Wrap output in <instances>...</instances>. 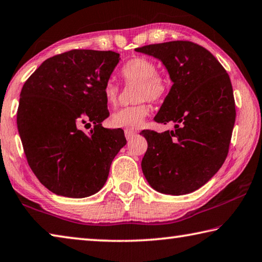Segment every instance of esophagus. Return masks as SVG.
Wrapping results in <instances>:
<instances>
[{
    "instance_id": "obj_1",
    "label": "esophagus",
    "mask_w": 262,
    "mask_h": 262,
    "mask_svg": "<svg viewBox=\"0 0 262 262\" xmlns=\"http://www.w3.org/2000/svg\"><path fill=\"white\" fill-rule=\"evenodd\" d=\"M124 135H125V138L127 140H131L136 136V132L135 131H130V130H125V131H124Z\"/></svg>"
}]
</instances>
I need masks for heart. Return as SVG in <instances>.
I'll return each mask as SVG.
<instances>
[{
	"mask_svg": "<svg viewBox=\"0 0 262 262\" xmlns=\"http://www.w3.org/2000/svg\"><path fill=\"white\" fill-rule=\"evenodd\" d=\"M122 77L127 84H138L136 91V100L155 101L162 98L166 92V81L158 75V67L153 61L145 57H135L124 64ZM118 86L113 79H109L103 87L105 102L114 105L117 102ZM148 105L145 102L137 103L131 107L118 110L110 117V124L114 127L136 131L144 125L148 116Z\"/></svg>",
	"mask_w": 262,
	"mask_h": 262,
	"instance_id": "b5f03b06",
	"label": "heart"
}]
</instances>
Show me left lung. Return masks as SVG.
<instances>
[{
    "instance_id": "1",
    "label": "left lung",
    "mask_w": 262,
    "mask_h": 262,
    "mask_svg": "<svg viewBox=\"0 0 262 262\" xmlns=\"http://www.w3.org/2000/svg\"><path fill=\"white\" fill-rule=\"evenodd\" d=\"M136 52L166 67L172 86L154 121L175 123L171 131L141 132L148 144L143 173L160 193H191L227 158L236 119L230 78L213 54L191 41L148 45Z\"/></svg>"
}]
</instances>
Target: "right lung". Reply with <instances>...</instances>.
<instances>
[{
	"mask_svg": "<svg viewBox=\"0 0 262 262\" xmlns=\"http://www.w3.org/2000/svg\"><path fill=\"white\" fill-rule=\"evenodd\" d=\"M119 59L110 50H70L46 59L23 86L18 132L32 171L55 194L96 193L126 144L122 128L102 126L109 116L103 87ZM82 123L95 127L85 134Z\"/></svg>",
	"mask_w": 262,
	"mask_h": 262,
	"instance_id": "right-lung-1",
	"label": "right lung"
}]
</instances>
